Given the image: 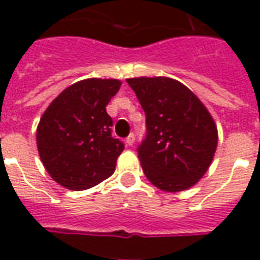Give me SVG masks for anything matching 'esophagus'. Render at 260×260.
Instances as JSON below:
<instances>
[{"instance_id":"esophagus-1","label":"esophagus","mask_w":260,"mask_h":260,"mask_svg":"<svg viewBox=\"0 0 260 260\" xmlns=\"http://www.w3.org/2000/svg\"><path fill=\"white\" fill-rule=\"evenodd\" d=\"M134 142H135V135H134V134H131V135L125 139V143H126L128 146H132V145H134Z\"/></svg>"}]
</instances>
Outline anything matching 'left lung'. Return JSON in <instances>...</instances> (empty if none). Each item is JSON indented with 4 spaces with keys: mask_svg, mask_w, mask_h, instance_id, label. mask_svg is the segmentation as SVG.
<instances>
[{
    "mask_svg": "<svg viewBox=\"0 0 260 260\" xmlns=\"http://www.w3.org/2000/svg\"><path fill=\"white\" fill-rule=\"evenodd\" d=\"M146 114L147 136L138 147L142 170L164 192L189 189L210 167L217 126L206 106L167 76L126 79Z\"/></svg>",
    "mask_w": 260,
    "mask_h": 260,
    "instance_id": "1",
    "label": "left lung"
}]
</instances>
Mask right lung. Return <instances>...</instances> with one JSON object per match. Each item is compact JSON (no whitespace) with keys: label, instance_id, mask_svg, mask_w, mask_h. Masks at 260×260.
I'll use <instances>...</instances> for the list:
<instances>
[{"label":"right lung","instance_id":"add662e5","mask_svg":"<svg viewBox=\"0 0 260 260\" xmlns=\"http://www.w3.org/2000/svg\"><path fill=\"white\" fill-rule=\"evenodd\" d=\"M118 79L89 78L68 86L50 103L37 125L39 156L50 177L71 191H83L115 171L124 143L111 136L106 107Z\"/></svg>","mask_w":260,"mask_h":260}]
</instances>
